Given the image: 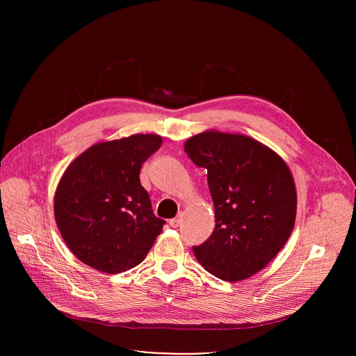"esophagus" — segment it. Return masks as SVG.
Returning <instances> with one entry per match:
<instances>
[{
  "instance_id": "1",
  "label": "esophagus",
  "mask_w": 356,
  "mask_h": 356,
  "mask_svg": "<svg viewBox=\"0 0 356 356\" xmlns=\"http://www.w3.org/2000/svg\"><path fill=\"white\" fill-rule=\"evenodd\" d=\"M181 218H183V216H181V214H177L175 218H172V220L169 221L170 227H173V228H177V227L181 224Z\"/></svg>"
}]
</instances>
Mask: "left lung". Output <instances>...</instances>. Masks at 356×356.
<instances>
[{
  "label": "left lung",
  "mask_w": 356,
  "mask_h": 356,
  "mask_svg": "<svg viewBox=\"0 0 356 356\" xmlns=\"http://www.w3.org/2000/svg\"><path fill=\"white\" fill-rule=\"evenodd\" d=\"M184 152L207 170L216 214L211 236L193 248L197 261L227 282L261 272L296 221L297 193L287 163L257 139L216 129L188 138Z\"/></svg>",
  "instance_id": "1"
}]
</instances>
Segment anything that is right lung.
Listing matches in <instances>:
<instances>
[{"label": "right lung", "instance_id": "right-lung-1", "mask_svg": "<svg viewBox=\"0 0 356 356\" xmlns=\"http://www.w3.org/2000/svg\"><path fill=\"white\" fill-rule=\"evenodd\" d=\"M156 134L101 140L80 154L55 191V220L73 255L115 275L138 266L162 232L142 187V163L162 145Z\"/></svg>", "mask_w": 356, "mask_h": 356}]
</instances>
